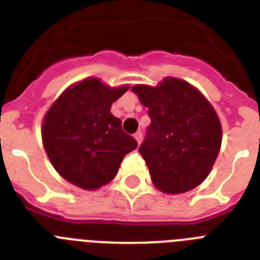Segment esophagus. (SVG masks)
<instances>
[{
	"label": "esophagus",
	"instance_id": "obj_1",
	"mask_svg": "<svg viewBox=\"0 0 260 260\" xmlns=\"http://www.w3.org/2000/svg\"><path fill=\"white\" fill-rule=\"evenodd\" d=\"M135 139H136L137 143L141 144V141H143V132H141V131H137V132L135 133Z\"/></svg>",
	"mask_w": 260,
	"mask_h": 260
}]
</instances>
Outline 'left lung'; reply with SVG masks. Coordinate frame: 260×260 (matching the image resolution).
<instances>
[{
	"label": "left lung",
	"instance_id": "obj_1",
	"mask_svg": "<svg viewBox=\"0 0 260 260\" xmlns=\"http://www.w3.org/2000/svg\"><path fill=\"white\" fill-rule=\"evenodd\" d=\"M132 91L150 119L139 152L157 188L182 193L208 177L222 131L217 115L200 91L186 81L165 78L157 87L136 85Z\"/></svg>",
	"mask_w": 260,
	"mask_h": 260
}]
</instances>
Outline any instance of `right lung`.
Here are the masks:
<instances>
[{"label":"right lung","mask_w":260,"mask_h":260,"mask_svg":"<svg viewBox=\"0 0 260 260\" xmlns=\"http://www.w3.org/2000/svg\"><path fill=\"white\" fill-rule=\"evenodd\" d=\"M127 90L87 78L68 89L49 108L42 131L44 149L57 173L74 186L95 189L108 183L124 155L136 149V140L110 112Z\"/></svg>","instance_id":"add662e5"}]
</instances>
